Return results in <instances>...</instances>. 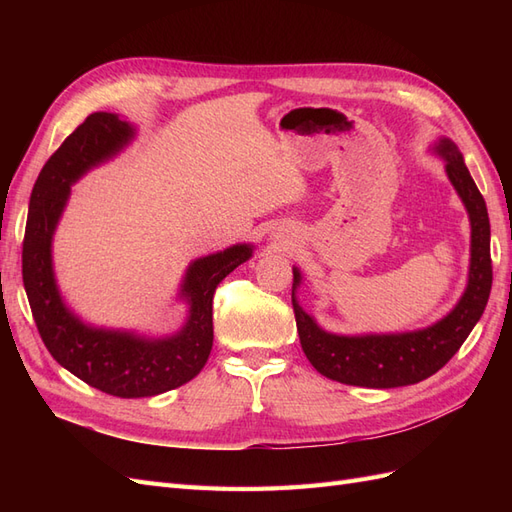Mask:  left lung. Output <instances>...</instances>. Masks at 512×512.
Listing matches in <instances>:
<instances>
[{
	"label": "left lung",
	"instance_id": "1",
	"mask_svg": "<svg viewBox=\"0 0 512 512\" xmlns=\"http://www.w3.org/2000/svg\"><path fill=\"white\" fill-rule=\"evenodd\" d=\"M446 162V175L470 215V273L459 303L427 329L386 335H335L322 331L297 301L299 269H292V309L305 356L322 376L367 389H395L436 374L466 342L489 301L493 271L489 254V215L457 145L440 138L433 147Z\"/></svg>",
	"mask_w": 512,
	"mask_h": 512
}]
</instances>
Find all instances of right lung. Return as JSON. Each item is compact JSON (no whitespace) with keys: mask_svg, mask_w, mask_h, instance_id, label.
Listing matches in <instances>:
<instances>
[{"mask_svg":"<svg viewBox=\"0 0 512 512\" xmlns=\"http://www.w3.org/2000/svg\"><path fill=\"white\" fill-rule=\"evenodd\" d=\"M134 128L115 113H91L40 170L29 198L23 239V284L42 342L53 359L94 389L132 399L153 397L190 382L213 346V294L224 277L250 260L254 245L239 243L194 260L179 297L188 320L175 335L149 339L128 331L89 327L61 299L51 258L57 222L70 185L126 147Z\"/></svg>","mask_w":512,"mask_h":512,"instance_id":"right-lung-1","label":"right lung"}]
</instances>
